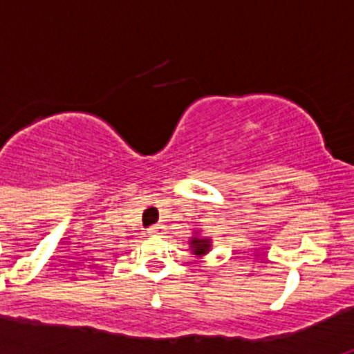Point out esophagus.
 I'll return each instance as SVG.
<instances>
[{
    "label": "esophagus",
    "instance_id": "esophagus-1",
    "mask_svg": "<svg viewBox=\"0 0 354 354\" xmlns=\"http://www.w3.org/2000/svg\"><path fill=\"white\" fill-rule=\"evenodd\" d=\"M149 234H150V236H161L162 227H161V225H154V227L149 228Z\"/></svg>",
    "mask_w": 354,
    "mask_h": 354
}]
</instances>
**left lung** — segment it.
Segmentation results:
<instances>
[{"instance_id":"1","label":"left lung","mask_w":354,"mask_h":354,"mask_svg":"<svg viewBox=\"0 0 354 354\" xmlns=\"http://www.w3.org/2000/svg\"><path fill=\"white\" fill-rule=\"evenodd\" d=\"M189 245H192V252L198 255V257H202V255H205L211 250V239L198 236V232H195V236L189 239Z\"/></svg>"}]
</instances>
